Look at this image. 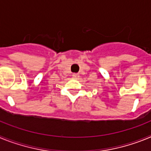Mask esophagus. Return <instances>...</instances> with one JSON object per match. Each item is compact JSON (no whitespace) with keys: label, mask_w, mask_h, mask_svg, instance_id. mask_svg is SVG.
Segmentation results:
<instances>
[{"label":"esophagus","mask_w":151,"mask_h":151,"mask_svg":"<svg viewBox=\"0 0 151 151\" xmlns=\"http://www.w3.org/2000/svg\"><path fill=\"white\" fill-rule=\"evenodd\" d=\"M73 76L75 77V78H77V77L79 76V74L78 73H73Z\"/></svg>","instance_id":"obj_1"}]
</instances>
